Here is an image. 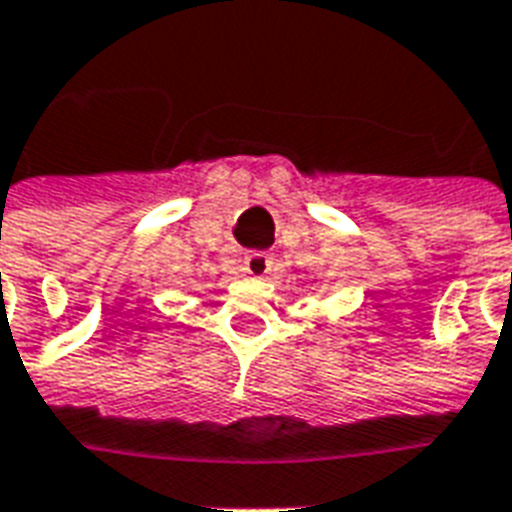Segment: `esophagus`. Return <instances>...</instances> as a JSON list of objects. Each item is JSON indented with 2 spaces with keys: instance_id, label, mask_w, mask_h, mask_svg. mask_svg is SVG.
Here are the masks:
<instances>
[{
  "instance_id": "obj_1",
  "label": "esophagus",
  "mask_w": 512,
  "mask_h": 512,
  "mask_svg": "<svg viewBox=\"0 0 512 512\" xmlns=\"http://www.w3.org/2000/svg\"><path fill=\"white\" fill-rule=\"evenodd\" d=\"M271 266H274V260H271L266 249H249L244 255V263H241L244 274L249 276H266Z\"/></svg>"
}]
</instances>
